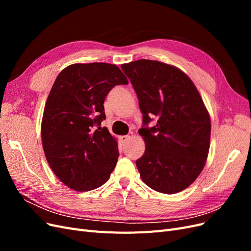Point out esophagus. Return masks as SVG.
<instances>
[{
    "mask_svg": "<svg viewBox=\"0 0 251 251\" xmlns=\"http://www.w3.org/2000/svg\"><path fill=\"white\" fill-rule=\"evenodd\" d=\"M133 137V133L131 132V133H128L127 135H125V136H121V140H123V142H126L128 139L130 138H132Z\"/></svg>",
    "mask_w": 251,
    "mask_h": 251,
    "instance_id": "1",
    "label": "esophagus"
}]
</instances>
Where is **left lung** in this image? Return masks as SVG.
Returning <instances> with one entry per match:
<instances>
[{
    "label": "left lung",
    "instance_id": "1",
    "mask_svg": "<svg viewBox=\"0 0 251 251\" xmlns=\"http://www.w3.org/2000/svg\"><path fill=\"white\" fill-rule=\"evenodd\" d=\"M138 97L146 151L136 165L142 181L162 194L191 185L206 162L210 118L192 79L178 68L139 59L121 65ZM153 118L156 126L149 128Z\"/></svg>",
    "mask_w": 251,
    "mask_h": 251
}]
</instances>
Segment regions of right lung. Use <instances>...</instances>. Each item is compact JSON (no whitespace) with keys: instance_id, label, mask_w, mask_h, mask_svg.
<instances>
[{"instance_id":"1","label":"right lung","mask_w":251,"mask_h":251,"mask_svg":"<svg viewBox=\"0 0 251 251\" xmlns=\"http://www.w3.org/2000/svg\"><path fill=\"white\" fill-rule=\"evenodd\" d=\"M116 65L73 64L58 74L45 104L42 142L56 177L76 192L104 184L119 156L108 128L103 102L113 87L127 85Z\"/></svg>"}]
</instances>
